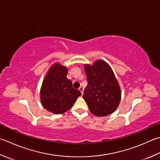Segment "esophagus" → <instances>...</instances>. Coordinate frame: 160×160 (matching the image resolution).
I'll use <instances>...</instances> for the list:
<instances>
[{
    "instance_id": "obj_1",
    "label": "esophagus",
    "mask_w": 160,
    "mask_h": 160,
    "mask_svg": "<svg viewBox=\"0 0 160 160\" xmlns=\"http://www.w3.org/2000/svg\"><path fill=\"white\" fill-rule=\"evenodd\" d=\"M79 90L80 91V92L82 93V94H83V91H84V88L82 87H79Z\"/></svg>"
}]
</instances>
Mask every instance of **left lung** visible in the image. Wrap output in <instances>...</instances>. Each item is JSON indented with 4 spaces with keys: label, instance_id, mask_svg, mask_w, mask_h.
<instances>
[{
    "label": "left lung",
    "instance_id": "8db88e82",
    "mask_svg": "<svg viewBox=\"0 0 160 160\" xmlns=\"http://www.w3.org/2000/svg\"><path fill=\"white\" fill-rule=\"evenodd\" d=\"M84 71L88 84L82 97L90 112L98 117L113 113L119 105L121 93L111 67L98 60L92 66L84 65Z\"/></svg>",
    "mask_w": 160,
    "mask_h": 160
}]
</instances>
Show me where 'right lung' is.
Wrapping results in <instances>:
<instances>
[{
	"instance_id": "add662e5",
	"label": "right lung",
	"mask_w": 160,
	"mask_h": 160,
	"mask_svg": "<svg viewBox=\"0 0 160 160\" xmlns=\"http://www.w3.org/2000/svg\"><path fill=\"white\" fill-rule=\"evenodd\" d=\"M67 68L56 63L50 68L43 81L40 92L42 105L47 110L56 114L70 109L78 96L79 90L74 89L67 79Z\"/></svg>"
}]
</instances>
